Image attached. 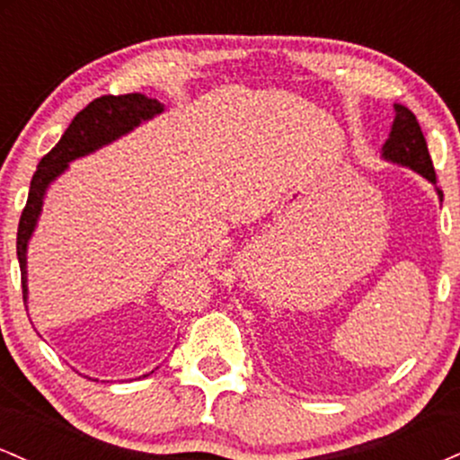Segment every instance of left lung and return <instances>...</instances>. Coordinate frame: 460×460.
<instances>
[{"instance_id":"obj_1","label":"left lung","mask_w":460,"mask_h":460,"mask_svg":"<svg viewBox=\"0 0 460 460\" xmlns=\"http://www.w3.org/2000/svg\"><path fill=\"white\" fill-rule=\"evenodd\" d=\"M394 112L395 119L392 125V134H389L387 142L383 145V157L394 164L413 168L415 172L429 179L430 183H437L429 145H426V138L421 134L415 114L400 103L394 105ZM437 192H439V199H443L441 190H437Z\"/></svg>"}]
</instances>
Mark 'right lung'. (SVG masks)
<instances>
[{
	"mask_svg": "<svg viewBox=\"0 0 460 460\" xmlns=\"http://www.w3.org/2000/svg\"><path fill=\"white\" fill-rule=\"evenodd\" d=\"M162 110L164 105L157 99H149L140 93L119 94V97L103 94V97L88 103L71 120V125L62 134V138L58 140V145L39 162V168L31 177L28 203H25L23 214H21L17 231V257L21 268V285H23V300H28L25 251H28V242L34 234V226L39 223L49 183L66 171L68 162L102 149L103 145H110L112 140L138 128L142 120H149L155 114H160ZM145 376H149V374H145Z\"/></svg>",
	"mask_w": 460,
	"mask_h": 460,
	"instance_id": "right-lung-1",
	"label": "right lung"
}]
</instances>
